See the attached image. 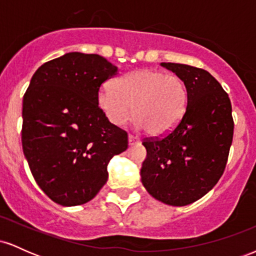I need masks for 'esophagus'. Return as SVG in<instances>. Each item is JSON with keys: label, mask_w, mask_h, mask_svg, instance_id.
<instances>
[{"label": "esophagus", "mask_w": 256, "mask_h": 256, "mask_svg": "<svg viewBox=\"0 0 256 256\" xmlns=\"http://www.w3.org/2000/svg\"><path fill=\"white\" fill-rule=\"evenodd\" d=\"M138 143H140L138 137L134 136V134H130V136H128V146H136Z\"/></svg>", "instance_id": "34e87169"}]
</instances>
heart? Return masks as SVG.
Segmentation results:
<instances>
[{
  "instance_id": "heart-1",
  "label": "heart",
  "mask_w": 256,
  "mask_h": 256,
  "mask_svg": "<svg viewBox=\"0 0 256 256\" xmlns=\"http://www.w3.org/2000/svg\"><path fill=\"white\" fill-rule=\"evenodd\" d=\"M98 104L112 124L124 125L134 114L138 128H144L152 137H161L170 134L183 118L188 91L178 76L140 68L114 85L102 88Z\"/></svg>"
}]
</instances>
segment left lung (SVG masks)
I'll list each match as a JSON object with an SVG mask.
<instances>
[{"mask_svg": "<svg viewBox=\"0 0 256 256\" xmlns=\"http://www.w3.org/2000/svg\"><path fill=\"white\" fill-rule=\"evenodd\" d=\"M161 66L183 79L188 104L170 134L146 138L142 184L154 198L170 206H186L218 183L228 162L234 137L228 95L210 72L183 64Z\"/></svg>", "mask_w": 256, "mask_h": 256, "instance_id": "8db88e82", "label": "left lung"}]
</instances>
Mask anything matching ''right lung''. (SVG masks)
Instances as JSON below:
<instances>
[{"label": "right lung", "instance_id": "1", "mask_svg": "<svg viewBox=\"0 0 256 256\" xmlns=\"http://www.w3.org/2000/svg\"><path fill=\"white\" fill-rule=\"evenodd\" d=\"M118 67L98 54L73 52L43 64L22 100V150L38 186L56 204L89 202L108 179L128 134L98 107L101 84Z\"/></svg>", "mask_w": 256, "mask_h": 256}]
</instances>
